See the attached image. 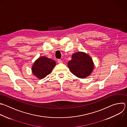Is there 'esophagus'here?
<instances>
[{
  "label": "esophagus",
  "mask_w": 127,
  "mask_h": 127,
  "mask_svg": "<svg viewBox=\"0 0 127 127\" xmlns=\"http://www.w3.org/2000/svg\"><path fill=\"white\" fill-rule=\"evenodd\" d=\"M58 63H62V61L61 59H58Z\"/></svg>",
  "instance_id": "34e87169"
}]
</instances>
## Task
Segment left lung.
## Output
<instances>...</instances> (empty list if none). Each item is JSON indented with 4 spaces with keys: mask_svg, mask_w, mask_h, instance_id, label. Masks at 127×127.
I'll use <instances>...</instances> for the list:
<instances>
[{
    "mask_svg": "<svg viewBox=\"0 0 127 127\" xmlns=\"http://www.w3.org/2000/svg\"><path fill=\"white\" fill-rule=\"evenodd\" d=\"M71 72L80 78L89 76L94 69V63L91 57L86 53L78 52L72 56V59L68 63Z\"/></svg>",
    "mask_w": 127,
    "mask_h": 127,
    "instance_id": "1",
    "label": "left lung"
}]
</instances>
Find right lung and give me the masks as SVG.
Wrapping results in <instances>:
<instances>
[{
  "label": "right lung",
  "instance_id": "add662e5",
  "mask_svg": "<svg viewBox=\"0 0 127 127\" xmlns=\"http://www.w3.org/2000/svg\"><path fill=\"white\" fill-rule=\"evenodd\" d=\"M56 65V62L53 60L45 56L40 57L34 63L32 71L38 79H43L50 74Z\"/></svg>",
  "mask_w": 127,
  "mask_h": 127
}]
</instances>
